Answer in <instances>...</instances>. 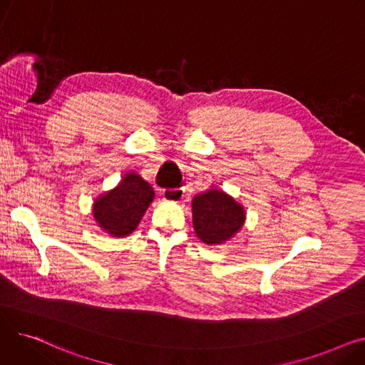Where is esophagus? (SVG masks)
<instances>
[{"label": "esophagus", "instance_id": "obj_1", "mask_svg": "<svg viewBox=\"0 0 365 365\" xmlns=\"http://www.w3.org/2000/svg\"><path fill=\"white\" fill-rule=\"evenodd\" d=\"M164 200L171 201V202H179L183 198V190L180 187H168L164 189Z\"/></svg>", "mask_w": 365, "mask_h": 365}]
</instances>
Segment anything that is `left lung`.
Returning a JSON list of instances; mask_svg holds the SVG:
<instances>
[{"mask_svg":"<svg viewBox=\"0 0 365 365\" xmlns=\"http://www.w3.org/2000/svg\"><path fill=\"white\" fill-rule=\"evenodd\" d=\"M192 217L197 237L213 245L234 237L244 225L245 213L231 195L212 187L192 200Z\"/></svg>","mask_w":365,"mask_h":365,"instance_id":"1","label":"left lung"}]
</instances>
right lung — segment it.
<instances>
[{
  "label": "right lung",
  "instance_id": "right-lung-1",
  "mask_svg": "<svg viewBox=\"0 0 365 365\" xmlns=\"http://www.w3.org/2000/svg\"><path fill=\"white\" fill-rule=\"evenodd\" d=\"M153 197L146 180L138 173H127L117 186L94 201V219L108 234L125 237L138 227Z\"/></svg>",
  "mask_w": 365,
  "mask_h": 365
}]
</instances>
